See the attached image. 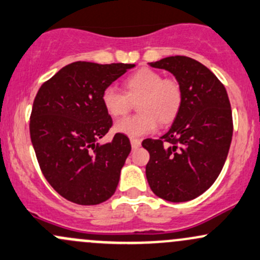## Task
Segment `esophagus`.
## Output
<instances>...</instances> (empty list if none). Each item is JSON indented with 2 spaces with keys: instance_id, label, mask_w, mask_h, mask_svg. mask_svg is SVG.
Here are the masks:
<instances>
[{
  "instance_id": "obj_1",
  "label": "esophagus",
  "mask_w": 260,
  "mask_h": 260,
  "mask_svg": "<svg viewBox=\"0 0 260 260\" xmlns=\"http://www.w3.org/2000/svg\"><path fill=\"white\" fill-rule=\"evenodd\" d=\"M130 142H131V147H133V149H139L141 145V141L139 140V139H131Z\"/></svg>"
}]
</instances>
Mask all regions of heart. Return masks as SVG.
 Here are the masks:
<instances>
[{
  "mask_svg": "<svg viewBox=\"0 0 260 260\" xmlns=\"http://www.w3.org/2000/svg\"><path fill=\"white\" fill-rule=\"evenodd\" d=\"M124 91L109 85L102 93V104L113 118L126 115L133 102H138L140 114L120 120L115 124L116 133L130 138L151 134L157 129L158 121L166 125L180 113L183 102L182 85L174 77L150 68H141L125 79Z\"/></svg>",
  "mask_w": 260,
  "mask_h": 260,
  "instance_id": "b5f03b06",
  "label": "heart"
}]
</instances>
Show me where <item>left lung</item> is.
Instances as JSON below:
<instances>
[{
  "label": "left lung",
  "mask_w": 260,
  "mask_h": 260,
  "mask_svg": "<svg viewBox=\"0 0 260 260\" xmlns=\"http://www.w3.org/2000/svg\"><path fill=\"white\" fill-rule=\"evenodd\" d=\"M150 66L175 75L183 102L164 136L142 141L150 153L147 182L156 196L186 202L207 191L222 171L233 135L231 103L218 78L192 58L175 55Z\"/></svg>",
  "instance_id": "obj_1"
}]
</instances>
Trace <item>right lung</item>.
I'll return each mask as SVG.
<instances>
[{"label":"right lung","instance_id":"obj_1","mask_svg":"<svg viewBox=\"0 0 260 260\" xmlns=\"http://www.w3.org/2000/svg\"><path fill=\"white\" fill-rule=\"evenodd\" d=\"M134 64L74 62L41 85L29 118V134L41 171L60 196L77 205H99L114 194L131 151L130 140L115 134L102 93Z\"/></svg>","mask_w":260,"mask_h":260}]
</instances>
